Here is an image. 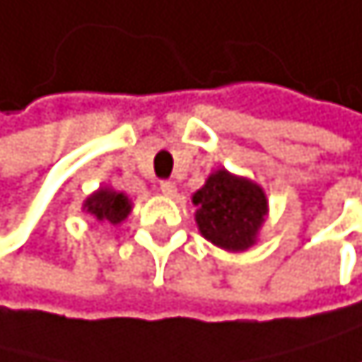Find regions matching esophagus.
Returning <instances> with one entry per match:
<instances>
[{
    "mask_svg": "<svg viewBox=\"0 0 362 362\" xmlns=\"http://www.w3.org/2000/svg\"><path fill=\"white\" fill-rule=\"evenodd\" d=\"M160 191L164 193V196H169V198L177 196V187H175V182H171V180H164V182H160Z\"/></svg>",
    "mask_w": 362,
    "mask_h": 362,
    "instance_id": "esophagus-1",
    "label": "esophagus"
}]
</instances>
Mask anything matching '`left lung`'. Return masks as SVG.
<instances>
[{
	"mask_svg": "<svg viewBox=\"0 0 362 362\" xmlns=\"http://www.w3.org/2000/svg\"><path fill=\"white\" fill-rule=\"evenodd\" d=\"M196 225L209 243L238 254L258 243L260 229L269 216L264 189L245 175L218 169L193 193Z\"/></svg>",
	"mask_w": 362,
	"mask_h": 362,
	"instance_id": "8db88e82",
	"label": "left lung"
}]
</instances>
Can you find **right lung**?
Instances as JSON below:
<instances>
[{
  "instance_id": "right-lung-1",
  "label": "right lung",
  "mask_w": 362,
  "mask_h": 362,
  "mask_svg": "<svg viewBox=\"0 0 362 362\" xmlns=\"http://www.w3.org/2000/svg\"><path fill=\"white\" fill-rule=\"evenodd\" d=\"M82 211L93 220L106 222V225H119L133 211V202L124 191H115L113 187H100L84 200Z\"/></svg>"
}]
</instances>
